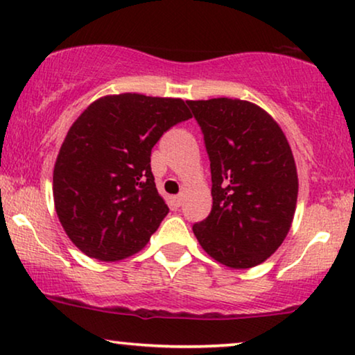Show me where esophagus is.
<instances>
[{"mask_svg":"<svg viewBox=\"0 0 355 355\" xmlns=\"http://www.w3.org/2000/svg\"><path fill=\"white\" fill-rule=\"evenodd\" d=\"M173 202H174V205H176V207H181L182 205V193H179V196H174Z\"/></svg>","mask_w":355,"mask_h":355,"instance_id":"obj_1","label":"esophagus"}]
</instances>
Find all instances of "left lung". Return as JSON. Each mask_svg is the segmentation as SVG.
<instances>
[{
	"mask_svg": "<svg viewBox=\"0 0 355 355\" xmlns=\"http://www.w3.org/2000/svg\"><path fill=\"white\" fill-rule=\"evenodd\" d=\"M210 158V215L192 226L202 249L231 268H252L283 244L297 203L286 135L250 101H187Z\"/></svg>",
	"mask_w": 355,
	"mask_h": 355,
	"instance_id": "8db88e82",
	"label": "left lung"
}]
</instances>
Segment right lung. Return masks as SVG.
<instances>
[{
  "instance_id": "1",
  "label": "right lung",
  "mask_w": 355,
  "mask_h": 355,
  "mask_svg": "<svg viewBox=\"0 0 355 355\" xmlns=\"http://www.w3.org/2000/svg\"><path fill=\"white\" fill-rule=\"evenodd\" d=\"M189 118L181 98L121 94L94 101L76 119L58 153L53 197L77 249L113 261L147 245L169 211L150 155L168 129Z\"/></svg>"
}]
</instances>
